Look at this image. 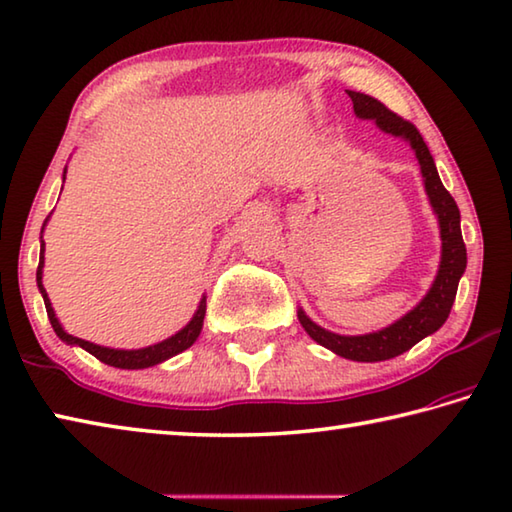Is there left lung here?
<instances>
[{"label":"left lung","mask_w":512,"mask_h":512,"mask_svg":"<svg viewBox=\"0 0 512 512\" xmlns=\"http://www.w3.org/2000/svg\"><path fill=\"white\" fill-rule=\"evenodd\" d=\"M347 95L352 98L354 113L359 115V118L376 120V124H379L385 133L406 138L412 144V149L417 151L423 180H426L428 198L439 216L443 245L439 274L435 278V285L430 287L428 296L423 298L412 312L403 316L401 321L385 327L381 332L365 336H339L318 327L305 316L303 310H298V321H301L305 332L310 334L318 345L336 352L343 356V359L372 363L394 359V356L410 350L412 345H417L421 339H426L428 334L437 332L439 327L446 323V318L452 310V303H455L459 278L466 269V245L464 238H461L457 202L448 194V189L441 185L435 160H432L428 144L423 142L419 129L414 127L412 122L403 120L401 115L390 111L381 100L372 98V95H365L359 91H347Z\"/></svg>","instance_id":"8db88e82"}]
</instances>
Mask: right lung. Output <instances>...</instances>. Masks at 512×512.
I'll list each match as a JSON object with an SVG mask.
<instances>
[{
  "mask_svg": "<svg viewBox=\"0 0 512 512\" xmlns=\"http://www.w3.org/2000/svg\"><path fill=\"white\" fill-rule=\"evenodd\" d=\"M44 243L40 249V265H37V287H40V292L44 296V305H46V314H48V321H51L55 334L60 336L62 341L71 343V345H80L84 347L86 352L93 354L95 359H100L106 365H113V368H122V370H140V368H149V365H156L171 359V356L180 354L182 350H187V347L194 345V341L198 339V334L202 330V318H205V298H202L200 305H198V312L191 318L189 325L185 330H180L176 336H171V339L162 341L158 345H149V347H142V350H111V347H100V345H93L84 339H77V336L66 334L62 330V325L57 323L55 312L51 307V301H48L46 296V289L42 285V265H44Z\"/></svg>",
  "mask_w": 512,
  "mask_h": 512,
  "instance_id": "add662e5",
  "label": "right lung"
}]
</instances>
